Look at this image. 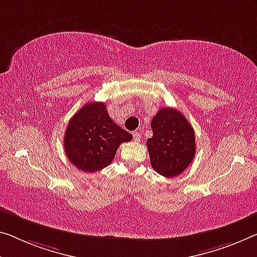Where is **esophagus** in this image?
<instances>
[{"mask_svg":"<svg viewBox=\"0 0 257 257\" xmlns=\"http://www.w3.org/2000/svg\"><path fill=\"white\" fill-rule=\"evenodd\" d=\"M132 134H133L134 140H136V141H140L141 140V134H140L139 131H134Z\"/></svg>","mask_w":257,"mask_h":257,"instance_id":"obj_1","label":"esophagus"}]
</instances>
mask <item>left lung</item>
Wrapping results in <instances>:
<instances>
[{
  "label": "left lung",
  "mask_w": 257,
  "mask_h": 257,
  "mask_svg": "<svg viewBox=\"0 0 257 257\" xmlns=\"http://www.w3.org/2000/svg\"><path fill=\"white\" fill-rule=\"evenodd\" d=\"M153 137L147 140L151 164L160 175H181L195 155V133L183 113L162 108L152 119Z\"/></svg>",
  "instance_id": "1"
}]
</instances>
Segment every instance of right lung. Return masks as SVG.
<instances>
[{"label": "right lung", "mask_w": 257, "mask_h": 257, "mask_svg": "<svg viewBox=\"0 0 257 257\" xmlns=\"http://www.w3.org/2000/svg\"><path fill=\"white\" fill-rule=\"evenodd\" d=\"M132 134L110 118L103 102L86 103L71 118L64 134V151L74 167L96 172L111 163L120 144Z\"/></svg>", "instance_id": "obj_1"}]
</instances>
